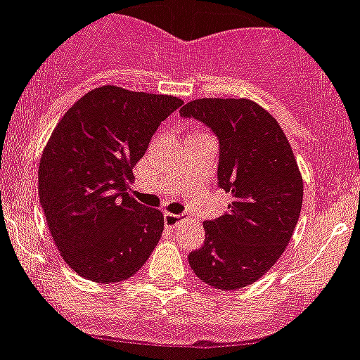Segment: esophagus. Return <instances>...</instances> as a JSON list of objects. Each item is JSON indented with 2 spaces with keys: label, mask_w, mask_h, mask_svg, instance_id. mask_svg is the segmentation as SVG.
<instances>
[{
  "label": "esophagus",
  "mask_w": 360,
  "mask_h": 360,
  "mask_svg": "<svg viewBox=\"0 0 360 360\" xmlns=\"http://www.w3.org/2000/svg\"><path fill=\"white\" fill-rule=\"evenodd\" d=\"M179 223H181V215L170 214V212H167V214H165V224H167L168 228L179 226Z\"/></svg>",
  "instance_id": "1"
}]
</instances>
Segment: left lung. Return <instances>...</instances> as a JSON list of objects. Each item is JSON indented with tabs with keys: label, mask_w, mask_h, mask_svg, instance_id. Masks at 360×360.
Returning <instances> with one entry per match:
<instances>
[{
	"label": "left lung",
	"mask_w": 360,
	"mask_h": 360,
	"mask_svg": "<svg viewBox=\"0 0 360 360\" xmlns=\"http://www.w3.org/2000/svg\"><path fill=\"white\" fill-rule=\"evenodd\" d=\"M181 115L195 117L219 139V186L228 212L206 221L205 245L190 268L217 290L254 284L279 261L302 206V176L277 120L252 99H193Z\"/></svg>",
	"instance_id": "obj_1"
}]
</instances>
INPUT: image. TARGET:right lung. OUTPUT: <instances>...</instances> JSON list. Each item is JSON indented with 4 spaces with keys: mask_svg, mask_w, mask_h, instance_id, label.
I'll use <instances>...</instances> for the list:
<instances>
[{
    "mask_svg": "<svg viewBox=\"0 0 360 360\" xmlns=\"http://www.w3.org/2000/svg\"><path fill=\"white\" fill-rule=\"evenodd\" d=\"M179 98L115 85L90 90L65 112L43 148L37 192L59 254L94 283H120L146 262L165 217L127 192L161 121Z\"/></svg>",
    "mask_w": 360,
    "mask_h": 360,
    "instance_id": "add662e5",
    "label": "right lung"
}]
</instances>
